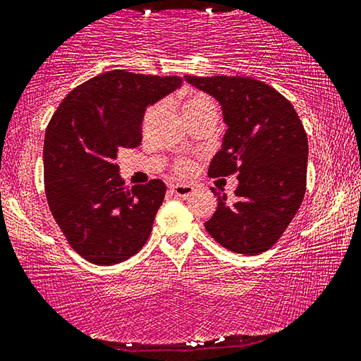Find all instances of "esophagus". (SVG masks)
I'll list each match as a JSON object with an SVG mask.
<instances>
[{"label": "esophagus", "instance_id": "esophagus-1", "mask_svg": "<svg viewBox=\"0 0 361 361\" xmlns=\"http://www.w3.org/2000/svg\"><path fill=\"white\" fill-rule=\"evenodd\" d=\"M171 192L175 194L176 197H190L191 194L194 192V188L190 185H180V183H176V185H171L170 186Z\"/></svg>", "mask_w": 361, "mask_h": 361}]
</instances>
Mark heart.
<instances>
[{"label": "heart", "mask_w": 361, "mask_h": 361, "mask_svg": "<svg viewBox=\"0 0 361 361\" xmlns=\"http://www.w3.org/2000/svg\"><path fill=\"white\" fill-rule=\"evenodd\" d=\"M205 111H215L214 101H212L207 94L191 93V94H188L185 99H183V112H185L186 118L197 116V114H202ZM154 114H156V107H151L146 114V120H151ZM192 169H194V164L188 159H180L173 162V170L178 175L191 173Z\"/></svg>", "instance_id": "b5f03b06"}]
</instances>
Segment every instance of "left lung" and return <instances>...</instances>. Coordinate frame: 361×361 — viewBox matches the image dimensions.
I'll return each instance as SVG.
<instances>
[{"instance_id":"obj_1","label":"left lung","mask_w":361,"mask_h":361,"mask_svg":"<svg viewBox=\"0 0 361 361\" xmlns=\"http://www.w3.org/2000/svg\"><path fill=\"white\" fill-rule=\"evenodd\" d=\"M185 80L220 102L226 133L209 176L238 173L236 201L219 196L205 230L236 254L265 252L281 238L305 196L308 141L293 104L250 77Z\"/></svg>"}]
</instances>
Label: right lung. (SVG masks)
Here are the masks:
<instances>
[{"instance_id":"1","label":"right lung","mask_w":361,"mask_h":361,"mask_svg":"<svg viewBox=\"0 0 361 361\" xmlns=\"http://www.w3.org/2000/svg\"><path fill=\"white\" fill-rule=\"evenodd\" d=\"M181 87L180 77L111 71L61 102L44 135V191L67 243L94 265H114L146 244L162 205V180L123 186L120 149L141 142L147 106Z\"/></svg>"}]
</instances>
